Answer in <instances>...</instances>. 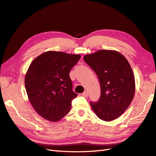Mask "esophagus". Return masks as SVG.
I'll use <instances>...</instances> for the list:
<instances>
[{"mask_svg":"<svg viewBox=\"0 0 156 156\" xmlns=\"http://www.w3.org/2000/svg\"><path fill=\"white\" fill-rule=\"evenodd\" d=\"M88 95H89V93L87 91H85L83 93H82V95L85 97H87L88 96Z\"/></svg>","mask_w":156,"mask_h":156,"instance_id":"1","label":"esophagus"}]
</instances>
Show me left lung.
<instances>
[{
	"label": "left lung",
	"instance_id": "left-lung-1",
	"mask_svg": "<svg viewBox=\"0 0 156 156\" xmlns=\"http://www.w3.org/2000/svg\"><path fill=\"white\" fill-rule=\"evenodd\" d=\"M83 60L94 70L101 86L99 99L90 102L92 109L104 121L118 118L135 95V77L129 63L120 53L103 50L85 55Z\"/></svg>",
	"mask_w": 156,
	"mask_h": 156
}]
</instances>
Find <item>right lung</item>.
I'll use <instances>...</instances> for the list:
<instances>
[{
  "label": "right lung",
  "mask_w": 156,
  "mask_h": 156,
  "mask_svg": "<svg viewBox=\"0 0 156 156\" xmlns=\"http://www.w3.org/2000/svg\"><path fill=\"white\" fill-rule=\"evenodd\" d=\"M81 56L50 51L30 65L25 86L30 104L44 119L57 122L67 114L77 93L69 73Z\"/></svg>",
  "instance_id": "right-lung-1"
}]
</instances>
